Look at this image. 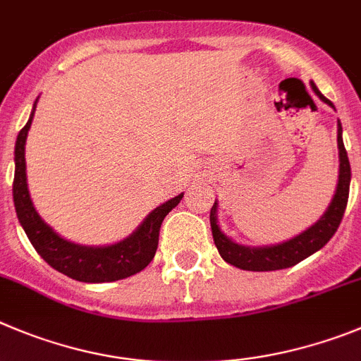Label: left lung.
<instances>
[{
	"mask_svg": "<svg viewBox=\"0 0 361 361\" xmlns=\"http://www.w3.org/2000/svg\"><path fill=\"white\" fill-rule=\"evenodd\" d=\"M312 87L313 91L317 92V97H319L324 104L335 107V105L327 100L315 85H312ZM336 141H338L340 155V175L336 193L335 197H333L329 207H327V211L324 213V216L317 221L315 226H312L308 231L300 233L299 236L272 247L238 245V243L231 241L226 234L221 233L220 227H218L216 202H214L209 214L211 231H213L214 245H216L218 252H220V256L224 257L227 263L236 267V269L252 270V272H269V270L288 269V267H293V264H297L299 261L306 259L308 256L315 254L317 250L322 249L327 241L331 240L333 234L338 229L340 221H342L343 213H345L347 198H349V184H351V164H349L345 147H343L342 125H340V121Z\"/></svg>",
	"mask_w": 361,
	"mask_h": 361,
	"instance_id": "8db88e82",
	"label": "left lung"
}]
</instances>
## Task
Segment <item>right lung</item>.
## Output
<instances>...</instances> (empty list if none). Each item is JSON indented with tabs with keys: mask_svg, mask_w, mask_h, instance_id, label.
<instances>
[{
	"mask_svg": "<svg viewBox=\"0 0 361 361\" xmlns=\"http://www.w3.org/2000/svg\"><path fill=\"white\" fill-rule=\"evenodd\" d=\"M32 120H34V112L30 116L28 123L21 128L16 141V175L12 191H14V206L19 224L39 256L61 274L82 283H109V281L125 279L147 269L157 250L161 224L164 216L180 202L183 193L155 207L137 227V231L120 243L109 247L75 245L59 236L57 233H53L51 227L41 220L30 200L28 184H26L25 145Z\"/></svg>",
	"mask_w": 361,
	"mask_h": 361,
	"instance_id": "add662e5",
	"label": "right lung"
}]
</instances>
